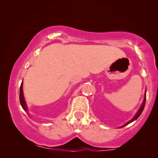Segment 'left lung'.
Wrapping results in <instances>:
<instances>
[{"label":"left lung","instance_id":"1","mask_svg":"<svg viewBox=\"0 0 158 158\" xmlns=\"http://www.w3.org/2000/svg\"><path fill=\"white\" fill-rule=\"evenodd\" d=\"M146 94H145V97H144V99H143V103H142V105H141V106H140V108H139V110H138V111L137 112V114H135V117H133V118H132L131 120L129 121V122H128L126 123V124H125L124 126H121L120 128H123V127H124V126H127V125L128 124H129V123H132L133 122V121H135V120H136V119H137V118H138V117H139V116H140V114H142V112H143V109H144V107H145V104H146Z\"/></svg>","mask_w":158,"mask_h":158}]
</instances>
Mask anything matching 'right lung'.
Returning <instances> with one entry per match:
<instances>
[{
  "label": "right lung",
  "instance_id": "right-lung-1",
  "mask_svg": "<svg viewBox=\"0 0 158 158\" xmlns=\"http://www.w3.org/2000/svg\"><path fill=\"white\" fill-rule=\"evenodd\" d=\"M19 98H20V102H21V107L23 108V109L25 111H28V108H27L26 102H25L24 97H23V82H21V87H20Z\"/></svg>",
  "mask_w": 158,
  "mask_h": 158
}]
</instances>
